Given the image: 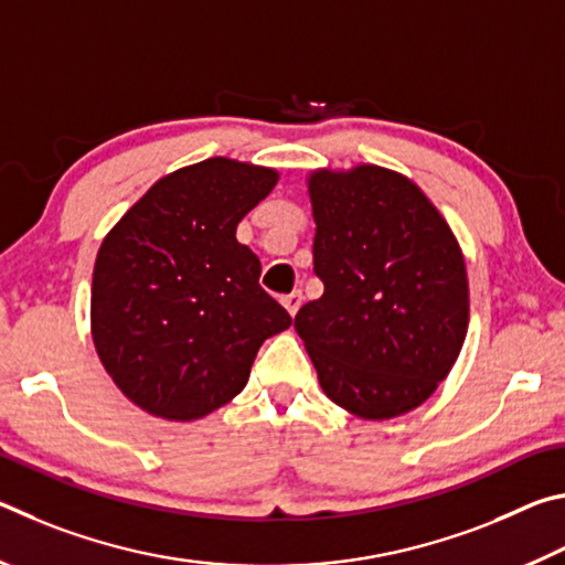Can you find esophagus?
Here are the masks:
<instances>
[{
  "instance_id": "obj_1",
  "label": "esophagus",
  "mask_w": 565,
  "mask_h": 565,
  "mask_svg": "<svg viewBox=\"0 0 565 565\" xmlns=\"http://www.w3.org/2000/svg\"><path fill=\"white\" fill-rule=\"evenodd\" d=\"M301 301H303V296H301V291H294V294H289V296H284L281 299V303L286 306V311L291 313V317H296V311L301 309Z\"/></svg>"
}]
</instances>
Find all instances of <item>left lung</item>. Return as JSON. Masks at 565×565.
Listing matches in <instances>:
<instances>
[{"label":"left lung","mask_w":565,"mask_h":565,"mask_svg":"<svg viewBox=\"0 0 565 565\" xmlns=\"http://www.w3.org/2000/svg\"><path fill=\"white\" fill-rule=\"evenodd\" d=\"M309 196L323 296L301 306L294 329L333 404L371 420L406 414L463 347L461 248L424 191L396 171H313Z\"/></svg>","instance_id":"8db88e82"}]
</instances>
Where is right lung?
<instances>
[{"mask_svg":"<svg viewBox=\"0 0 565 565\" xmlns=\"http://www.w3.org/2000/svg\"><path fill=\"white\" fill-rule=\"evenodd\" d=\"M274 169L224 157L159 179L102 242L92 279L99 359L139 408L194 420L246 386L262 343L291 327L259 286L236 226L274 189Z\"/></svg>","mask_w":565,"mask_h":565,"instance_id":"obj_1","label":"right lung"}]
</instances>
